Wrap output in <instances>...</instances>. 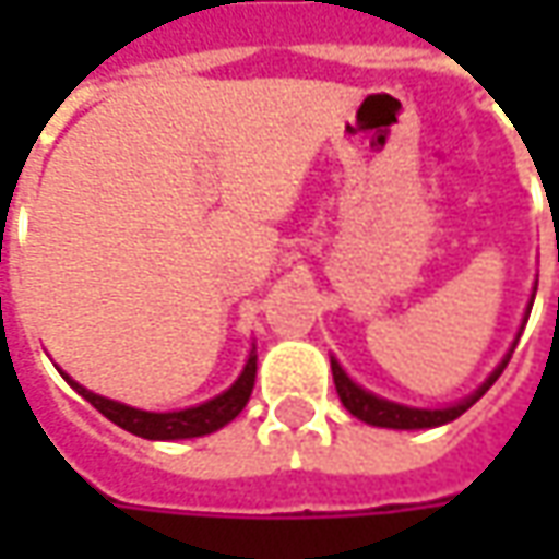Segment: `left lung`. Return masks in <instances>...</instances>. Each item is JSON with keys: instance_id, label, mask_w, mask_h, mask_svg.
<instances>
[{"instance_id": "8db88e82", "label": "left lung", "mask_w": 559, "mask_h": 559, "mask_svg": "<svg viewBox=\"0 0 559 559\" xmlns=\"http://www.w3.org/2000/svg\"><path fill=\"white\" fill-rule=\"evenodd\" d=\"M513 355V352H510ZM510 355L501 360V367L495 370V373L488 376V382H485L483 389L476 392V395H469L461 404H451V407H441V411H419V407H404V404H395V401H385V397H376L370 392H364L360 385H355L345 370L338 367L333 360V379H335V392L342 397V404L355 414L357 419H364V423H370V426H385V429H432V426H441V423H451V419H457L463 411H469L479 397L495 385V379L504 373L507 360Z\"/></svg>"}]
</instances>
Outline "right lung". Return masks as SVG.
Here are the masks:
<instances>
[{
  "mask_svg": "<svg viewBox=\"0 0 559 559\" xmlns=\"http://www.w3.org/2000/svg\"><path fill=\"white\" fill-rule=\"evenodd\" d=\"M254 373H258V357L251 355L242 376L226 389L224 395L211 397V401H204L199 407H189V411H174V414H148V411H136V407H127V404H118V401H108V397L86 392L83 385H76L71 376H64V379H68L76 392L96 407L102 417L118 423L120 429H127V432H133V436H140V439L174 441L207 436V432L226 426L229 419L239 417V411L246 407L248 397H251V389H254Z\"/></svg>",
  "mask_w": 559,
  "mask_h": 559,
  "instance_id": "right-lung-1",
  "label": "right lung"
}]
</instances>
